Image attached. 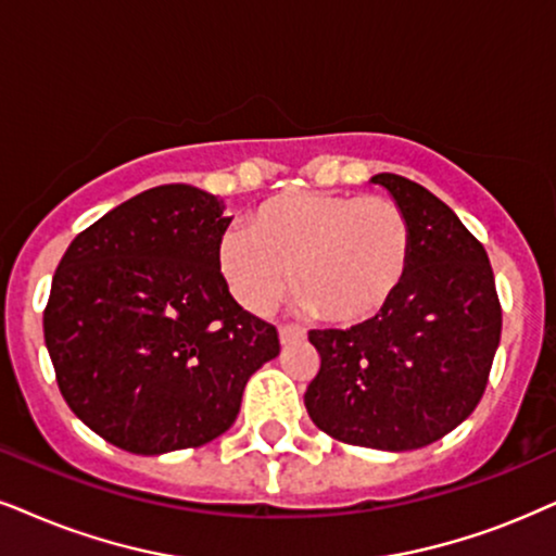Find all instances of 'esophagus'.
<instances>
[{
	"mask_svg": "<svg viewBox=\"0 0 556 556\" xmlns=\"http://www.w3.org/2000/svg\"><path fill=\"white\" fill-rule=\"evenodd\" d=\"M305 339V330L298 328V326H282L279 328V341H282V346H290V343H298Z\"/></svg>",
	"mask_w": 556,
	"mask_h": 556,
	"instance_id": "obj_1",
	"label": "esophagus"
}]
</instances>
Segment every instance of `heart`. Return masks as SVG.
Segmentation results:
<instances>
[{"mask_svg":"<svg viewBox=\"0 0 556 556\" xmlns=\"http://www.w3.org/2000/svg\"><path fill=\"white\" fill-rule=\"evenodd\" d=\"M413 228L388 197L290 189L264 200L217 249L228 290L249 313H266L290 290L326 320L375 318L403 287Z\"/></svg>","mask_w":556,"mask_h":556,"instance_id":"b5f03b06","label":"heart"}]
</instances>
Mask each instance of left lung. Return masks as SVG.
<instances>
[{
    "label": "left lung",
    "instance_id": "1",
    "mask_svg": "<svg viewBox=\"0 0 556 556\" xmlns=\"http://www.w3.org/2000/svg\"><path fill=\"white\" fill-rule=\"evenodd\" d=\"M371 181L410 220V269L375 318L307 333L320 369L305 407L343 444L410 452L454 431L480 403L503 311L488 251L452 207L397 174Z\"/></svg>",
    "mask_w": 556,
    "mask_h": 556
}]
</instances>
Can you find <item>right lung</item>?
Returning a JSON list of instances; mask_svg holds the SVG:
<instances>
[{"label":"right lung","mask_w":556,"mask_h":556,"mask_svg":"<svg viewBox=\"0 0 556 556\" xmlns=\"http://www.w3.org/2000/svg\"><path fill=\"white\" fill-rule=\"evenodd\" d=\"M230 217L189 185L146 189L74 238L53 274L46 346L63 400L132 454L226 433L279 336L233 300L217 266Z\"/></svg>","instance_id":"add662e5"}]
</instances>
